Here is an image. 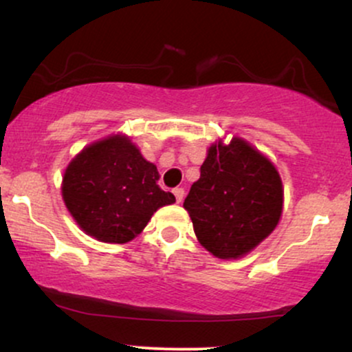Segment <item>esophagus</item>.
Listing matches in <instances>:
<instances>
[{
  "label": "esophagus",
  "mask_w": 352,
  "mask_h": 352,
  "mask_svg": "<svg viewBox=\"0 0 352 352\" xmlns=\"http://www.w3.org/2000/svg\"><path fill=\"white\" fill-rule=\"evenodd\" d=\"M173 195H175L177 204H182V200H184V195H185V190L180 188V187L173 188Z\"/></svg>",
  "instance_id": "1"
}]
</instances>
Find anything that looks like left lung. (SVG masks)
I'll return each instance as SVG.
<instances>
[{"label":"left lung","instance_id":"left-lung-1","mask_svg":"<svg viewBox=\"0 0 352 352\" xmlns=\"http://www.w3.org/2000/svg\"><path fill=\"white\" fill-rule=\"evenodd\" d=\"M200 245L221 260L240 258L280 221L283 185L274 165L240 137L213 144L184 201Z\"/></svg>","mask_w":352,"mask_h":352}]
</instances>
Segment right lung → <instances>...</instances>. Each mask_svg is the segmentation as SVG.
I'll use <instances>...</instances> for the list:
<instances>
[{"instance_id":"right-lung-1","label":"right lung","mask_w":352,"mask_h":352,"mask_svg":"<svg viewBox=\"0 0 352 352\" xmlns=\"http://www.w3.org/2000/svg\"><path fill=\"white\" fill-rule=\"evenodd\" d=\"M157 167L125 135L87 145L67 165L63 199L87 235L106 243H127L153 212L175 197L159 187Z\"/></svg>"}]
</instances>
